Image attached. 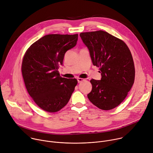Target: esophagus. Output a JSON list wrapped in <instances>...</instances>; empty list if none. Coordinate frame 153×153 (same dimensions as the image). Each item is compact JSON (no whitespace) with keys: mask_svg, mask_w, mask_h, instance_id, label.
I'll use <instances>...</instances> for the list:
<instances>
[{"mask_svg":"<svg viewBox=\"0 0 153 153\" xmlns=\"http://www.w3.org/2000/svg\"><path fill=\"white\" fill-rule=\"evenodd\" d=\"M85 80L83 79H82V78H77V82H78V83H80V82H83V81H84Z\"/></svg>","mask_w":153,"mask_h":153,"instance_id":"esophagus-1","label":"esophagus"}]
</instances>
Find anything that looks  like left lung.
<instances>
[{
	"instance_id": "8db88e82",
	"label": "left lung",
	"mask_w": 153,
	"mask_h": 153,
	"mask_svg": "<svg viewBox=\"0 0 153 153\" xmlns=\"http://www.w3.org/2000/svg\"><path fill=\"white\" fill-rule=\"evenodd\" d=\"M80 36L102 76L100 80H90L92 90L87 96L101 110H112L123 102L134 83L131 53L123 41L106 31L81 33Z\"/></svg>"
}]
</instances>
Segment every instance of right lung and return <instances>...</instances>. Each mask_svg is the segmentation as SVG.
<instances>
[{
	"mask_svg": "<svg viewBox=\"0 0 153 153\" xmlns=\"http://www.w3.org/2000/svg\"><path fill=\"white\" fill-rule=\"evenodd\" d=\"M78 34H48L35 42L26 51L22 73L28 93L43 110L55 113L68 102L76 79L62 77L58 71L65 53L77 44Z\"/></svg>",
	"mask_w": 153,
	"mask_h": 153,
	"instance_id": "obj_1",
	"label": "right lung"
}]
</instances>
